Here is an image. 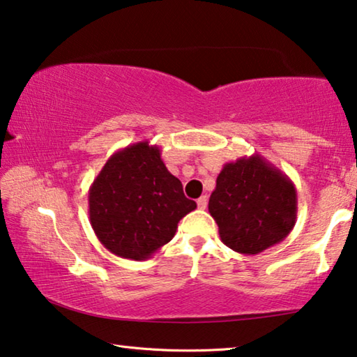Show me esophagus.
<instances>
[{"label":"esophagus","instance_id":"34e87169","mask_svg":"<svg viewBox=\"0 0 357 357\" xmlns=\"http://www.w3.org/2000/svg\"><path fill=\"white\" fill-rule=\"evenodd\" d=\"M206 204H208V199H206L205 195L200 197V199L197 200V206H199L200 210H205V208H206Z\"/></svg>","mask_w":357,"mask_h":357}]
</instances>
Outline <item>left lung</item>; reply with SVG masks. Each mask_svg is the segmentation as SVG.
Instances as JSON below:
<instances>
[{
  "instance_id": "left-lung-1",
  "label": "left lung",
  "mask_w": 357,
  "mask_h": 357,
  "mask_svg": "<svg viewBox=\"0 0 357 357\" xmlns=\"http://www.w3.org/2000/svg\"><path fill=\"white\" fill-rule=\"evenodd\" d=\"M296 205L290 178L253 153L222 167L208 211L225 245L242 255H258L294 229Z\"/></svg>"
}]
</instances>
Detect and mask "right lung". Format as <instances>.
<instances>
[{
	"instance_id": "obj_1",
	"label": "right lung",
	"mask_w": 357,
	"mask_h": 357,
	"mask_svg": "<svg viewBox=\"0 0 357 357\" xmlns=\"http://www.w3.org/2000/svg\"><path fill=\"white\" fill-rule=\"evenodd\" d=\"M89 222L99 242L120 258L142 261L174 237L197 208L149 141L115 152L89 188Z\"/></svg>"
}]
</instances>
